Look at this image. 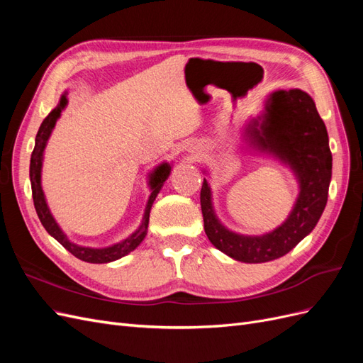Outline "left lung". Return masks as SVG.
Wrapping results in <instances>:
<instances>
[{"label":"left lung","instance_id":"8db88e82","mask_svg":"<svg viewBox=\"0 0 363 363\" xmlns=\"http://www.w3.org/2000/svg\"><path fill=\"white\" fill-rule=\"evenodd\" d=\"M245 135L252 148L288 164L298 180V199L286 221L260 236L239 235L215 215L206 179L200 201L208 240L235 260L262 263L286 255L320 221L332 180V152L324 121L312 98L300 89L272 92L263 113L248 123Z\"/></svg>","mask_w":363,"mask_h":363}]
</instances>
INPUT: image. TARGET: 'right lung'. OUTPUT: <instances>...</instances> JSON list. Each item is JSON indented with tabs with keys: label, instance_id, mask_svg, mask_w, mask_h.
Returning <instances> with one entry per match:
<instances>
[{
	"label": "right lung",
	"instance_id": "right-lung-1",
	"mask_svg": "<svg viewBox=\"0 0 363 363\" xmlns=\"http://www.w3.org/2000/svg\"><path fill=\"white\" fill-rule=\"evenodd\" d=\"M68 104V98L67 94H63L60 98V103L57 104L56 108H52L50 112V115L43 119V123L39 127V131L36 135V140H35V150L31 152V160H30V182H31V192H33V201H35V208L36 213L40 219L42 225L45 227L47 232L60 242L65 248H67L71 255H74L75 257H79L80 260L89 262V263H108L118 260L121 257L127 256L130 251H133L142 240H144L145 235H147V228H148V221H150V211L151 206L155 203L157 194L160 192L162 186L169 177L171 172V164L163 162L160 163L159 167H156V169L150 174V186H151V195L148 199L147 207H145V213L144 218H142V223L139 225V228L136 232L128 236L127 239L121 240L118 244H113L111 247H104V248H91V247H82L77 245L67 238L62 232V228L59 227V224L56 223V219L51 215L45 195H43L42 191V184H40V172H42V160H43V150L47 147V142L51 136V131L56 125L57 119L60 118V113L65 107Z\"/></svg>",
	"mask_w": 363,
	"mask_h": 363
}]
</instances>
